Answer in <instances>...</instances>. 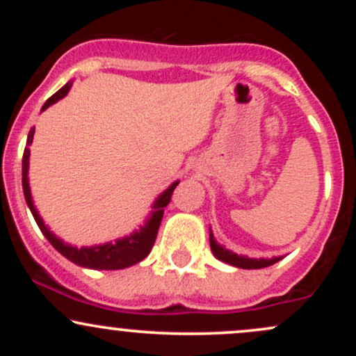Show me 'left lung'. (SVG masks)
<instances>
[{
    "instance_id": "obj_1",
    "label": "left lung",
    "mask_w": 356,
    "mask_h": 356,
    "mask_svg": "<svg viewBox=\"0 0 356 356\" xmlns=\"http://www.w3.org/2000/svg\"><path fill=\"white\" fill-rule=\"evenodd\" d=\"M209 243H211V251L212 254L218 257L219 261H224V263L231 264V266L236 268H243V269H261V268H268L271 264L277 263L280 259H283V256H277V257H271V259H266V257H248L243 254H236V252L229 251L224 246H220L218 241L214 239V234L212 231L209 232Z\"/></svg>"
}]
</instances>
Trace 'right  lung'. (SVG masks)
<instances>
[{
	"label": "right lung",
	"mask_w": 356,
	"mask_h": 356,
	"mask_svg": "<svg viewBox=\"0 0 356 356\" xmlns=\"http://www.w3.org/2000/svg\"><path fill=\"white\" fill-rule=\"evenodd\" d=\"M72 88V81H68L65 87H61L55 95H51L50 99L44 102V105L42 107L43 110H47L50 105L56 104L60 99H63ZM33 136H35V127L30 130L26 138V149H24L23 154V194L24 199H26L28 207H30L31 214L38 224L40 231L43 232V236L50 241V244L60 254H63L68 261L72 263L79 264L81 268H88V269H124L129 266H134V264L140 263L142 259H145L149 256L150 249H152L155 238H157V231L159 226H161L162 216H164V207L170 202V197H172V192L175 187H177L179 181H175L170 184L167 189L155 199V202L152 204V211H150L149 218H147L144 226H140V229L134 231L132 234L125 236V238L115 239L112 243H105V244H97V246H83V248H76L72 246V244L65 243L63 239H60L58 236L53 234L50 231V227L43 222L42 216L38 214L36 211L35 204H33V197H31V191H30V181H28V169H30V145L33 142Z\"/></svg>",
	"instance_id": "right-lung-1"
}]
</instances>
